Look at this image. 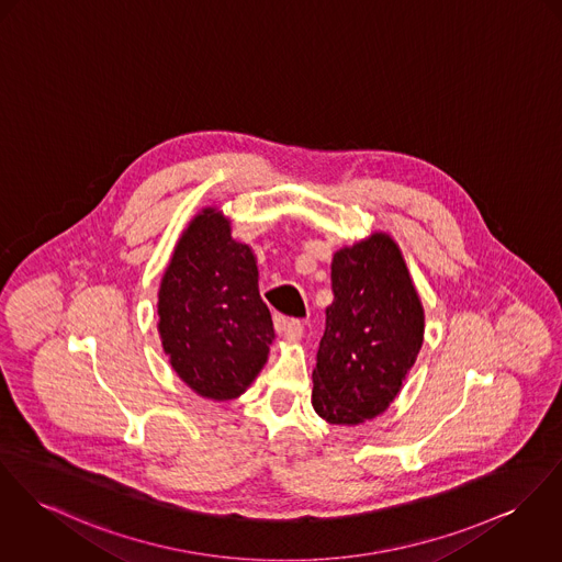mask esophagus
<instances>
[{
	"label": "esophagus",
	"mask_w": 562,
	"mask_h": 562,
	"mask_svg": "<svg viewBox=\"0 0 562 562\" xmlns=\"http://www.w3.org/2000/svg\"><path fill=\"white\" fill-rule=\"evenodd\" d=\"M276 329L280 331V336L284 340H300L303 336V323L297 318H284V316H278L276 318Z\"/></svg>",
	"instance_id": "obj_1"
}]
</instances>
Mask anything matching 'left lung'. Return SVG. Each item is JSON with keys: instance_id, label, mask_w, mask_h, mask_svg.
Masks as SVG:
<instances>
[{"instance_id": "8db88e82", "label": "left lung", "mask_w": 562, "mask_h": 562, "mask_svg": "<svg viewBox=\"0 0 562 562\" xmlns=\"http://www.w3.org/2000/svg\"><path fill=\"white\" fill-rule=\"evenodd\" d=\"M331 291L312 406L329 424L357 426L395 400L424 345V305L387 233L334 255Z\"/></svg>"}]
</instances>
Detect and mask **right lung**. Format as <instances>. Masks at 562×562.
Returning a JSON list of instances; mask_svg holds the SVG:
<instances>
[{
    "mask_svg": "<svg viewBox=\"0 0 562 562\" xmlns=\"http://www.w3.org/2000/svg\"><path fill=\"white\" fill-rule=\"evenodd\" d=\"M158 331L177 376L210 400H233L257 379L273 342L257 257L214 207L188 224L158 291Z\"/></svg>",
    "mask_w": 562,
    "mask_h": 562,
    "instance_id": "obj_1",
    "label": "right lung"
}]
</instances>
